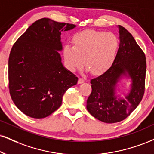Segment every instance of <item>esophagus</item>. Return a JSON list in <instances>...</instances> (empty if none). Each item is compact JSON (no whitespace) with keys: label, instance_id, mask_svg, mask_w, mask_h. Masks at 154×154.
Wrapping results in <instances>:
<instances>
[{"label":"esophagus","instance_id":"esophagus-1","mask_svg":"<svg viewBox=\"0 0 154 154\" xmlns=\"http://www.w3.org/2000/svg\"><path fill=\"white\" fill-rule=\"evenodd\" d=\"M85 82V79L84 78H82V77H79V79H78V84H82Z\"/></svg>","mask_w":154,"mask_h":154}]
</instances>
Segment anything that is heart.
Here are the masks:
<instances>
[{
  "instance_id": "heart-1",
  "label": "heart",
  "mask_w": 154,
  "mask_h": 154,
  "mask_svg": "<svg viewBox=\"0 0 154 154\" xmlns=\"http://www.w3.org/2000/svg\"><path fill=\"white\" fill-rule=\"evenodd\" d=\"M72 43L73 46L66 44L63 49L66 67L74 72L84 63L93 75H100L110 67L119 47V41L114 34L92 29L76 34Z\"/></svg>"
}]
</instances>
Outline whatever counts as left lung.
Returning a JSON list of instances; mask_svg holds the SVG:
<instances>
[{
	"mask_svg": "<svg viewBox=\"0 0 154 154\" xmlns=\"http://www.w3.org/2000/svg\"><path fill=\"white\" fill-rule=\"evenodd\" d=\"M120 45L112 66L90 80L92 92L87 109L93 117L106 123L122 121L139 105L145 92L146 56L128 31L118 26ZM131 79V89L126 99H117L115 85L123 75Z\"/></svg>",
	"mask_w": 154,
	"mask_h": 154,
	"instance_id": "left-lung-1",
	"label": "left lung"
}]
</instances>
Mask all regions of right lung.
Returning a JSON list of instances; mask_svg holds the SVG:
<instances>
[{"label": "right lung", "mask_w": 154, "mask_h": 154, "mask_svg": "<svg viewBox=\"0 0 154 154\" xmlns=\"http://www.w3.org/2000/svg\"><path fill=\"white\" fill-rule=\"evenodd\" d=\"M75 25L47 18L35 21L15 42L8 59V88L16 106L29 117L44 118L62 105L78 78L62 65L61 32Z\"/></svg>", "instance_id": "obj_1"}]
</instances>
